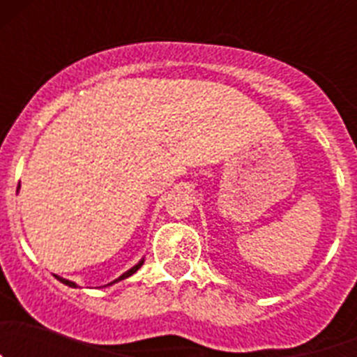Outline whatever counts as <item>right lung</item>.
I'll return each instance as SVG.
<instances>
[{"label":"right lung","mask_w":357,"mask_h":357,"mask_svg":"<svg viewBox=\"0 0 357 357\" xmlns=\"http://www.w3.org/2000/svg\"><path fill=\"white\" fill-rule=\"evenodd\" d=\"M19 188H21V185H17V191H19ZM143 263H144V257H141L139 263L134 264V266H132L130 270H127V272H125V273H121V275H119L118 279H114V280H112V282H109V284H107V286H112V284H116V282H119V280H125V279H128V277H130V275H134V273L137 272V270H139L141 266H143ZM55 277H56V279H59V280H61L62 284L69 286V288H78L77 282H73V280L64 279V277H61V275H55Z\"/></svg>","instance_id":"right-lung-1"}]
</instances>
